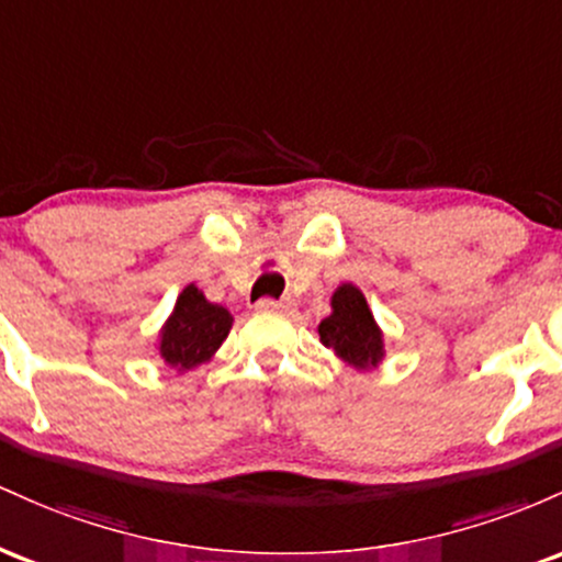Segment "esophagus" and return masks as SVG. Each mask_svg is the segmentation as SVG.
Segmentation results:
<instances>
[{
    "mask_svg": "<svg viewBox=\"0 0 562 562\" xmlns=\"http://www.w3.org/2000/svg\"><path fill=\"white\" fill-rule=\"evenodd\" d=\"M257 311H262V313H286L289 307H292V302H286V300H270V297H265V300H260L257 302Z\"/></svg>",
    "mask_w": 562,
    "mask_h": 562,
    "instance_id": "1",
    "label": "esophagus"
}]
</instances>
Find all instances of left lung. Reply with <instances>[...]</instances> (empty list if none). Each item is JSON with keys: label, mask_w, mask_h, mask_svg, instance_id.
<instances>
[{"label": "left lung", "mask_w": 562, "mask_h": 562, "mask_svg": "<svg viewBox=\"0 0 562 562\" xmlns=\"http://www.w3.org/2000/svg\"><path fill=\"white\" fill-rule=\"evenodd\" d=\"M331 307L334 313L318 326L321 342L358 369L380 361L382 334L376 329L374 315L366 305L363 294L350 283H345L334 292Z\"/></svg>", "instance_id": "left-lung-1"}]
</instances>
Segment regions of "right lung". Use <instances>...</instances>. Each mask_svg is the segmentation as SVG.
Listing matches in <instances>:
<instances>
[{
    "mask_svg": "<svg viewBox=\"0 0 562 562\" xmlns=\"http://www.w3.org/2000/svg\"><path fill=\"white\" fill-rule=\"evenodd\" d=\"M231 321V313L206 302L196 286L182 289L172 318L161 331V358L180 371L193 369L223 345Z\"/></svg>",
    "mask_w": 562,
    "mask_h": 562,
    "instance_id": "right-lung-1",
    "label": "right lung"
}]
</instances>
